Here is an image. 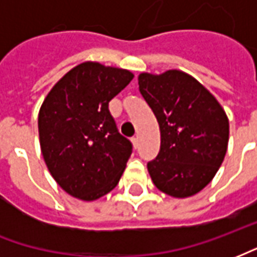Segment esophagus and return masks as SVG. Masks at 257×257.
Instances as JSON below:
<instances>
[{"mask_svg": "<svg viewBox=\"0 0 257 257\" xmlns=\"http://www.w3.org/2000/svg\"><path fill=\"white\" fill-rule=\"evenodd\" d=\"M132 145H134L135 149H138V146H139V139H138L136 136H134V138H132Z\"/></svg>", "mask_w": 257, "mask_h": 257, "instance_id": "esophagus-1", "label": "esophagus"}]
</instances>
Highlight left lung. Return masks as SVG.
Wrapping results in <instances>:
<instances>
[{
	"label": "left lung",
	"mask_w": 257,
	"mask_h": 257,
	"mask_svg": "<svg viewBox=\"0 0 257 257\" xmlns=\"http://www.w3.org/2000/svg\"><path fill=\"white\" fill-rule=\"evenodd\" d=\"M139 90L156 115L161 147L147 164L153 183L187 198L215 178L228 145V118L204 85L180 70L139 74Z\"/></svg>",
	"instance_id": "left-lung-1"
}]
</instances>
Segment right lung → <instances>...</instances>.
<instances>
[{"instance_id":"add662e5","label":"right lung","mask_w":257,"mask_h":257,"mask_svg":"<svg viewBox=\"0 0 257 257\" xmlns=\"http://www.w3.org/2000/svg\"><path fill=\"white\" fill-rule=\"evenodd\" d=\"M134 79L125 68L84 62L59 79L38 112L44 161L74 198L95 201L122 176L132 145L119 135L108 101Z\"/></svg>"}]
</instances>
